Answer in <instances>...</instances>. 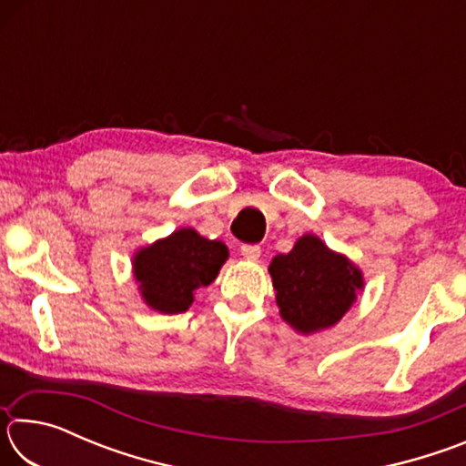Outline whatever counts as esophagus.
Listing matches in <instances>:
<instances>
[{
	"label": "esophagus",
	"mask_w": 466,
	"mask_h": 466,
	"mask_svg": "<svg viewBox=\"0 0 466 466\" xmlns=\"http://www.w3.org/2000/svg\"><path fill=\"white\" fill-rule=\"evenodd\" d=\"M240 252L244 258H248V261H257V258L261 257V247H258V244H242Z\"/></svg>",
	"instance_id": "1"
}]
</instances>
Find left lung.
<instances>
[{
  "mask_svg": "<svg viewBox=\"0 0 466 466\" xmlns=\"http://www.w3.org/2000/svg\"><path fill=\"white\" fill-rule=\"evenodd\" d=\"M269 273L281 319L304 335L337 325L364 288L358 267L314 234L275 257Z\"/></svg>",
  "mask_w": 466,
  "mask_h": 466,
  "instance_id": "8db88e82",
  "label": "left lung"
}]
</instances>
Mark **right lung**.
Masks as SVG:
<instances>
[{"label":"right lung","instance_id":"obj_1","mask_svg":"<svg viewBox=\"0 0 466 466\" xmlns=\"http://www.w3.org/2000/svg\"><path fill=\"white\" fill-rule=\"evenodd\" d=\"M226 258L224 242L203 238L193 228H180L139 248L133 257V275L149 309L178 314L188 310L197 289L218 278Z\"/></svg>","mask_w":466,"mask_h":466}]
</instances>
